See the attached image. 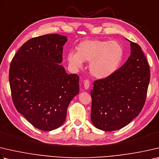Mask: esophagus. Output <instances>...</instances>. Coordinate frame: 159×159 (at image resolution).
<instances>
[{"label":"esophagus","instance_id":"obj_1","mask_svg":"<svg viewBox=\"0 0 159 159\" xmlns=\"http://www.w3.org/2000/svg\"><path fill=\"white\" fill-rule=\"evenodd\" d=\"M83 85H84L85 89H88L89 88V81L88 80H85L83 82Z\"/></svg>","mask_w":159,"mask_h":159}]
</instances>
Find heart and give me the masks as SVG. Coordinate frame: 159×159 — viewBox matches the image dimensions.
I'll return each instance as SVG.
<instances>
[{
	"label": "heart",
	"instance_id": "heart-1",
	"mask_svg": "<svg viewBox=\"0 0 159 159\" xmlns=\"http://www.w3.org/2000/svg\"><path fill=\"white\" fill-rule=\"evenodd\" d=\"M76 53L70 52L67 59L71 67L80 69L83 62H89L92 76L103 79L116 72L124 57V49L119 43L104 40H86L76 47Z\"/></svg>",
	"mask_w": 159,
	"mask_h": 159
}]
</instances>
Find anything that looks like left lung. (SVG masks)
<instances>
[{"instance_id":"1","label":"left lung","mask_w":159,"mask_h":159,"mask_svg":"<svg viewBox=\"0 0 159 159\" xmlns=\"http://www.w3.org/2000/svg\"><path fill=\"white\" fill-rule=\"evenodd\" d=\"M129 42L131 55L128 60L112 76L95 80L90 92L91 121L102 131L125 127L140 114L145 104L149 67L140 46Z\"/></svg>"}]
</instances>
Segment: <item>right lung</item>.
Segmentation results:
<instances>
[{"label": "right lung", "instance_id": "add662e5", "mask_svg": "<svg viewBox=\"0 0 159 159\" xmlns=\"http://www.w3.org/2000/svg\"><path fill=\"white\" fill-rule=\"evenodd\" d=\"M67 37L44 34L28 40L11 60L9 80L14 105L32 125L49 131L65 122L70 103L79 92V77L62 62Z\"/></svg>", "mask_w": 159, "mask_h": 159}]
</instances>
